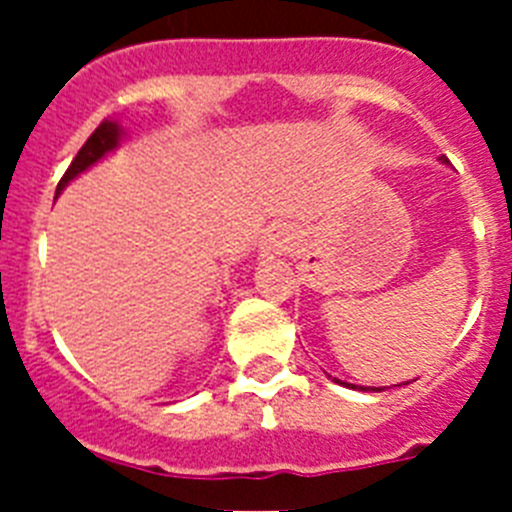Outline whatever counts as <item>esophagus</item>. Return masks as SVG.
Listing matches in <instances>:
<instances>
[{"label":"esophagus","mask_w":512,"mask_h":512,"mask_svg":"<svg viewBox=\"0 0 512 512\" xmlns=\"http://www.w3.org/2000/svg\"><path fill=\"white\" fill-rule=\"evenodd\" d=\"M292 238H295V233H292V228H289V225L274 223L266 228L261 248H264V251H282V248H287L289 243H292Z\"/></svg>","instance_id":"esophagus-1"}]
</instances>
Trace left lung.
<instances>
[{
	"label": "left lung",
	"instance_id": "obj_1",
	"mask_svg": "<svg viewBox=\"0 0 512 512\" xmlns=\"http://www.w3.org/2000/svg\"><path fill=\"white\" fill-rule=\"evenodd\" d=\"M441 161L446 164V158H443V156H441ZM336 382H338V379H336ZM338 384H346V387H354V390H356V384H348V382H338ZM361 390H369V387H361ZM374 390L379 392V387H374Z\"/></svg>",
	"mask_w": 512,
	"mask_h": 512
}]
</instances>
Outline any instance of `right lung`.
I'll use <instances>...</instances> for the list:
<instances>
[{"label":"right lung","instance_id":"right-lung-1","mask_svg":"<svg viewBox=\"0 0 512 512\" xmlns=\"http://www.w3.org/2000/svg\"><path fill=\"white\" fill-rule=\"evenodd\" d=\"M120 140H122L120 125H117L115 120H104L102 125H99V128L89 135L87 143L79 148V153H76V158L71 161L69 169H66V174L61 176V182H58V187H56V194H61V189L66 187L71 179H76L81 171H87L89 166L97 164L99 158H104L110 151H115V148L120 146Z\"/></svg>","mask_w":512,"mask_h":512}]
</instances>
